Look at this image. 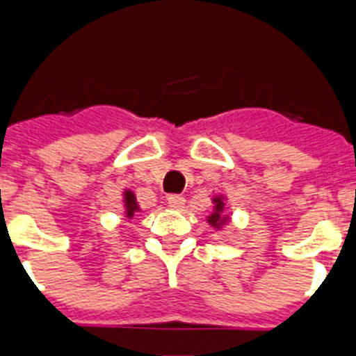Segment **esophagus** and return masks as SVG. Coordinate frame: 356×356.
Wrapping results in <instances>:
<instances>
[{
    "label": "esophagus",
    "mask_w": 356,
    "mask_h": 356,
    "mask_svg": "<svg viewBox=\"0 0 356 356\" xmlns=\"http://www.w3.org/2000/svg\"><path fill=\"white\" fill-rule=\"evenodd\" d=\"M168 205L171 207L172 210H181L185 207V197H181V196H169L168 197Z\"/></svg>",
    "instance_id": "1"
}]
</instances>
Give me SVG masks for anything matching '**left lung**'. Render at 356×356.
I'll use <instances>...</instances> for the list:
<instances>
[{
    "label": "left lung",
    "instance_id": "left-lung-1",
    "mask_svg": "<svg viewBox=\"0 0 356 356\" xmlns=\"http://www.w3.org/2000/svg\"><path fill=\"white\" fill-rule=\"evenodd\" d=\"M212 203H213V212L210 213L207 221H209L210 226H213L216 229H219L221 226H225L226 222L229 221L228 213H225V197L216 196L212 200Z\"/></svg>",
    "mask_w": 356,
    "mask_h": 356
}]
</instances>
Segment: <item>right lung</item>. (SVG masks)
<instances>
[{
    "label": "right lung",
    "instance_id": "1",
    "mask_svg": "<svg viewBox=\"0 0 356 356\" xmlns=\"http://www.w3.org/2000/svg\"><path fill=\"white\" fill-rule=\"evenodd\" d=\"M135 212H139V205H137L135 194L131 191H124V213H127V219H131L135 216Z\"/></svg>",
    "mask_w": 356,
    "mask_h": 356
}]
</instances>
